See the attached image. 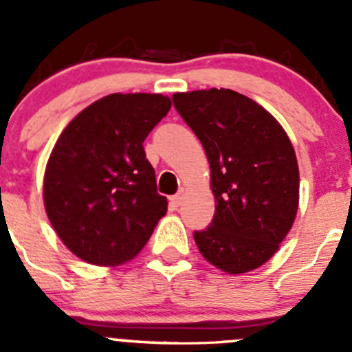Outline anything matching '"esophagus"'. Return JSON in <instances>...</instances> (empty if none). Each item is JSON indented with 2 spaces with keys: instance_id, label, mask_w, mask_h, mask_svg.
Instances as JSON below:
<instances>
[{
  "instance_id": "34e87169",
  "label": "esophagus",
  "mask_w": 352,
  "mask_h": 352,
  "mask_svg": "<svg viewBox=\"0 0 352 352\" xmlns=\"http://www.w3.org/2000/svg\"><path fill=\"white\" fill-rule=\"evenodd\" d=\"M183 197H185V190H183V188H179L178 194L173 195V203L174 204H182L183 203Z\"/></svg>"
}]
</instances>
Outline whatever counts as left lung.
Segmentation results:
<instances>
[{"instance_id": "left-lung-1", "label": "left lung", "mask_w": 352, "mask_h": 352, "mask_svg": "<svg viewBox=\"0 0 352 352\" xmlns=\"http://www.w3.org/2000/svg\"><path fill=\"white\" fill-rule=\"evenodd\" d=\"M173 104L206 151L214 217L194 239L227 273L259 268L278 250L298 211L300 173L278 121L232 89L174 93Z\"/></svg>"}]
</instances>
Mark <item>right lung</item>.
Returning <instances> with one entry per match:
<instances>
[{
  "label": "right lung",
  "instance_id": "obj_1",
  "mask_svg": "<svg viewBox=\"0 0 352 352\" xmlns=\"http://www.w3.org/2000/svg\"><path fill=\"white\" fill-rule=\"evenodd\" d=\"M169 109L167 96L113 93L61 132L45 167L43 201L61 241L86 263L114 266L135 257L166 214L142 142Z\"/></svg>",
  "mask_w": 352,
  "mask_h": 352
}]
</instances>
